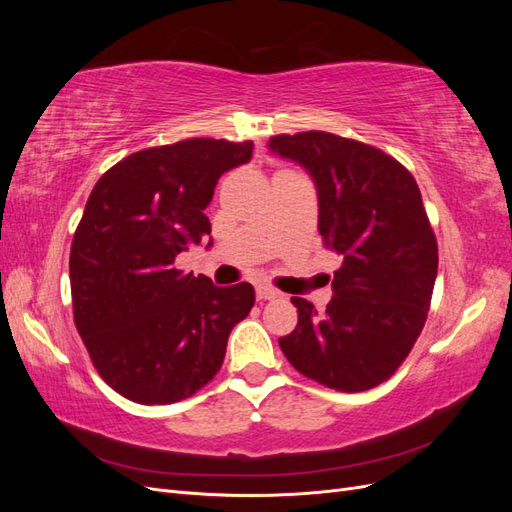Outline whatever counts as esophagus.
Segmentation results:
<instances>
[{
    "mask_svg": "<svg viewBox=\"0 0 512 512\" xmlns=\"http://www.w3.org/2000/svg\"><path fill=\"white\" fill-rule=\"evenodd\" d=\"M277 297H280V292H277V290L271 288V286L260 284V286L256 288V299H258V301H273V299H277Z\"/></svg>",
    "mask_w": 512,
    "mask_h": 512,
    "instance_id": "1",
    "label": "esophagus"
}]
</instances>
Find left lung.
<instances>
[{
	"label": "left lung",
	"mask_w": 512,
	"mask_h": 512,
	"mask_svg": "<svg viewBox=\"0 0 512 512\" xmlns=\"http://www.w3.org/2000/svg\"><path fill=\"white\" fill-rule=\"evenodd\" d=\"M269 147L312 175L324 247L342 256L324 312L290 299L299 324L280 348L329 389H374L406 361L436 284L438 241L421 190L389 153L331 132L277 134Z\"/></svg>",
	"instance_id": "8db88e82"
}]
</instances>
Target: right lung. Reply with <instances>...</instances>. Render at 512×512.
<instances>
[{"label":"right lung","mask_w":512,"mask_h":512,"mask_svg":"<svg viewBox=\"0 0 512 512\" xmlns=\"http://www.w3.org/2000/svg\"><path fill=\"white\" fill-rule=\"evenodd\" d=\"M252 149L224 138L149 147L108 168L89 194L70 250L74 324L104 382L136 404L203 389L254 307L252 284L213 286L175 265L211 235L215 183Z\"/></svg>","instance_id":"right-lung-1"}]
</instances>
